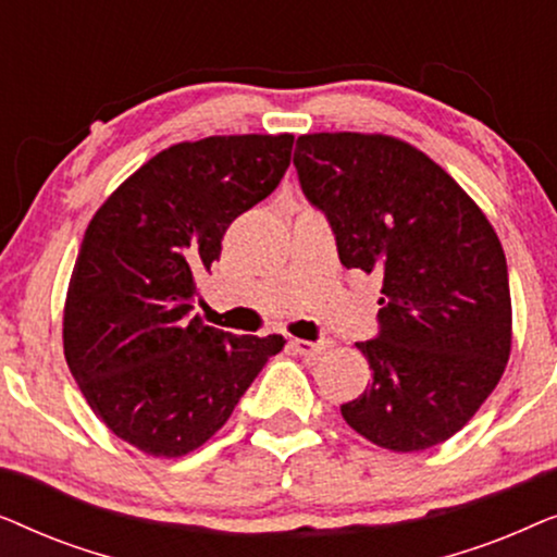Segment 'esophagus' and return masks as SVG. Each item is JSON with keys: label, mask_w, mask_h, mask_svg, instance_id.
I'll return each instance as SVG.
<instances>
[{"label": "esophagus", "mask_w": 557, "mask_h": 557, "mask_svg": "<svg viewBox=\"0 0 557 557\" xmlns=\"http://www.w3.org/2000/svg\"><path fill=\"white\" fill-rule=\"evenodd\" d=\"M292 347L296 355L301 357H311V360H317L319 355H324L326 349L332 347V342H309V339H292Z\"/></svg>", "instance_id": "34e87169"}]
</instances>
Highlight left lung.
Segmentation results:
<instances>
[{
    "label": "left lung",
    "instance_id": "obj_1",
    "mask_svg": "<svg viewBox=\"0 0 557 557\" xmlns=\"http://www.w3.org/2000/svg\"><path fill=\"white\" fill-rule=\"evenodd\" d=\"M294 166L342 265L383 278L377 339L357 342L368 391L342 418L398 454L444 444L490 398L512 349L497 233L451 174L395 136L304 134Z\"/></svg>",
    "mask_w": 557,
    "mask_h": 557
}]
</instances>
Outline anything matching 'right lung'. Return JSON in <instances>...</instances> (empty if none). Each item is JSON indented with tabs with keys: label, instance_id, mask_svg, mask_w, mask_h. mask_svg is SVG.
<instances>
[{
	"label": "right lung",
	"instance_id": "add662e5",
	"mask_svg": "<svg viewBox=\"0 0 557 557\" xmlns=\"http://www.w3.org/2000/svg\"><path fill=\"white\" fill-rule=\"evenodd\" d=\"M292 147V134L174 144L90 218L65 296V362L106 429L141 454L180 459L200 448L286 345L281 334L215 330L189 311L227 225L278 187Z\"/></svg>",
	"mask_w": 557,
	"mask_h": 557
}]
</instances>
